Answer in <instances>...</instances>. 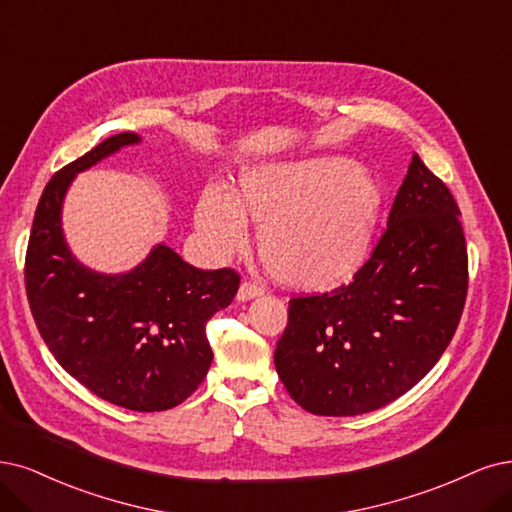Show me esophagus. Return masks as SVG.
<instances>
[{
    "label": "esophagus",
    "mask_w": 512,
    "mask_h": 512,
    "mask_svg": "<svg viewBox=\"0 0 512 512\" xmlns=\"http://www.w3.org/2000/svg\"><path fill=\"white\" fill-rule=\"evenodd\" d=\"M263 293H266V287L259 285V282L244 280L242 285H240V289H238L236 299H238V301H249V299H255V297L263 295Z\"/></svg>",
    "instance_id": "esophagus-1"
}]
</instances>
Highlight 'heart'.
Returning a JSON list of instances; mask_svg holds the SVG:
<instances>
[{"mask_svg": "<svg viewBox=\"0 0 512 512\" xmlns=\"http://www.w3.org/2000/svg\"><path fill=\"white\" fill-rule=\"evenodd\" d=\"M384 187L373 170L342 156L246 166L236 187L206 185L194 221L219 255L240 251L246 219L268 272L297 291L346 287L371 257L384 213Z\"/></svg>", "mask_w": 512, "mask_h": 512, "instance_id": "obj_1", "label": "heart"}]
</instances>
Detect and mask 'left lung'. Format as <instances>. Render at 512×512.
Here are the masks:
<instances>
[{
    "label": "left lung",
    "mask_w": 512,
    "mask_h": 512,
    "mask_svg": "<svg viewBox=\"0 0 512 512\" xmlns=\"http://www.w3.org/2000/svg\"><path fill=\"white\" fill-rule=\"evenodd\" d=\"M468 289L460 208L418 154L388 227L350 285L289 301L274 352L280 382L314 415H361L399 399L437 365Z\"/></svg>",
    "instance_id": "left-lung-1"
}]
</instances>
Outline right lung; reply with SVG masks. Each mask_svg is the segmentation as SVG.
<instances>
[{
    "label": "right lung",
    "instance_id": "right-lung-1",
    "mask_svg": "<svg viewBox=\"0 0 512 512\" xmlns=\"http://www.w3.org/2000/svg\"><path fill=\"white\" fill-rule=\"evenodd\" d=\"M141 141L135 132L113 135L48 181L31 227L25 285L37 331L71 377L118 407L164 411L206 377L213 363L206 320L232 304L240 276L189 266L164 242L120 274L92 270L71 253L63 204L73 179Z\"/></svg>",
    "mask_w": 512,
    "mask_h": 512
}]
</instances>
